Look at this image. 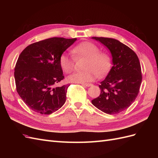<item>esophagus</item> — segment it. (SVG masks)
I'll use <instances>...</instances> for the list:
<instances>
[{
  "instance_id": "obj_1",
  "label": "esophagus",
  "mask_w": 158,
  "mask_h": 158,
  "mask_svg": "<svg viewBox=\"0 0 158 158\" xmlns=\"http://www.w3.org/2000/svg\"><path fill=\"white\" fill-rule=\"evenodd\" d=\"M82 85L84 86H86V87H89V86H92V84H90V83H82Z\"/></svg>"
}]
</instances>
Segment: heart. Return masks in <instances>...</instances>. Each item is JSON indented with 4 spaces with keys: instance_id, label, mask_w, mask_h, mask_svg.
Returning a JSON list of instances; mask_svg holds the SVG:
<instances>
[{
    "instance_id": "1",
    "label": "heart",
    "mask_w": 158,
    "mask_h": 158,
    "mask_svg": "<svg viewBox=\"0 0 158 158\" xmlns=\"http://www.w3.org/2000/svg\"><path fill=\"white\" fill-rule=\"evenodd\" d=\"M75 58H87L83 66L84 71L76 72L67 78L73 83H85L92 81L98 76L106 74L111 66V59L106 52H100L99 47L94 43L84 41L76 45L72 49ZM61 69L65 73H70L74 67V59L68 54H61L59 59Z\"/></svg>"
}]
</instances>
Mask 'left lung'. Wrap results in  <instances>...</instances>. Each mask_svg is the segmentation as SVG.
Listing matches in <instances>:
<instances>
[{"label":"left lung","instance_id":"1","mask_svg":"<svg viewBox=\"0 0 158 158\" xmlns=\"http://www.w3.org/2000/svg\"><path fill=\"white\" fill-rule=\"evenodd\" d=\"M110 50L113 66L107 77L99 85V96L92 104L102 111L117 114L127 109L139 93L142 80L138 57L130 47L112 38L94 37Z\"/></svg>","mask_w":158,"mask_h":158}]
</instances>
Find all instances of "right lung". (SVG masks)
Returning a JSON list of instances; mask_svg holds the SVG:
<instances>
[{
	"label": "right lung",
	"instance_id": "obj_1",
	"mask_svg": "<svg viewBox=\"0 0 158 158\" xmlns=\"http://www.w3.org/2000/svg\"><path fill=\"white\" fill-rule=\"evenodd\" d=\"M75 41L49 38L28 45L19 56L14 69L16 90L32 111L49 114L65 103L70 84L56 87L64 78L59 59Z\"/></svg>",
	"mask_w": 158,
	"mask_h": 158
}]
</instances>
